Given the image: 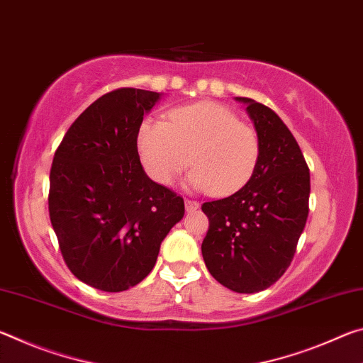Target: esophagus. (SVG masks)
<instances>
[{
  "label": "esophagus",
  "instance_id": "34e87169",
  "mask_svg": "<svg viewBox=\"0 0 363 363\" xmlns=\"http://www.w3.org/2000/svg\"><path fill=\"white\" fill-rule=\"evenodd\" d=\"M184 203H186V211L187 213L195 211V210H199V208H200V203H199V201H195V200H186Z\"/></svg>",
  "mask_w": 363,
  "mask_h": 363
}]
</instances>
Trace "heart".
I'll return each mask as SVG.
<instances>
[{"instance_id":"obj_1","label":"heart","mask_w":363,"mask_h":363,"mask_svg":"<svg viewBox=\"0 0 363 363\" xmlns=\"http://www.w3.org/2000/svg\"><path fill=\"white\" fill-rule=\"evenodd\" d=\"M138 149L153 181L171 186L192 162L186 186L216 196L240 190L259 160L256 131L216 102L176 108L169 121L145 118L138 130Z\"/></svg>"}]
</instances>
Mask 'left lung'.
Listing matches in <instances>:
<instances>
[{
  "mask_svg": "<svg viewBox=\"0 0 363 363\" xmlns=\"http://www.w3.org/2000/svg\"><path fill=\"white\" fill-rule=\"evenodd\" d=\"M235 101L247 106L259 160L238 192L201 205L210 219L201 255L220 285L257 293L290 266L309 214L311 174L296 139L274 110L248 97Z\"/></svg>",
  "mask_w": 363,
  "mask_h": 363,
  "instance_id": "1",
  "label": "left lung"
}]
</instances>
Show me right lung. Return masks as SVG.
I'll return each instance as SVG.
<instances>
[{
  "mask_svg": "<svg viewBox=\"0 0 363 363\" xmlns=\"http://www.w3.org/2000/svg\"><path fill=\"white\" fill-rule=\"evenodd\" d=\"M162 93L121 88L73 121L54 153L49 218L78 280L118 293L157 262L163 238L184 216V200L140 164L138 130Z\"/></svg>",
  "mask_w": 363,
  "mask_h": 363,
  "instance_id": "obj_1",
  "label": "right lung"
}]
</instances>
